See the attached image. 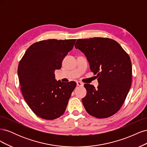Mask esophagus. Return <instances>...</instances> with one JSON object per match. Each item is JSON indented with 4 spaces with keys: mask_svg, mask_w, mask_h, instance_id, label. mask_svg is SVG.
<instances>
[{
    "mask_svg": "<svg viewBox=\"0 0 147 147\" xmlns=\"http://www.w3.org/2000/svg\"><path fill=\"white\" fill-rule=\"evenodd\" d=\"M77 86H83V83L81 82H77Z\"/></svg>",
    "mask_w": 147,
    "mask_h": 147,
    "instance_id": "34e87169",
    "label": "esophagus"
}]
</instances>
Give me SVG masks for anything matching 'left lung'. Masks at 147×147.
Listing matches in <instances>:
<instances>
[{"instance_id":"left-lung-1","label":"left lung","mask_w":147,"mask_h":147,"mask_svg":"<svg viewBox=\"0 0 147 147\" xmlns=\"http://www.w3.org/2000/svg\"><path fill=\"white\" fill-rule=\"evenodd\" d=\"M75 47L86 56L90 69L96 75V89L84 84L86 95L82 102L86 112L97 118H106L121 107L132 83L129 56L113 39L103 37L78 39Z\"/></svg>"}]
</instances>
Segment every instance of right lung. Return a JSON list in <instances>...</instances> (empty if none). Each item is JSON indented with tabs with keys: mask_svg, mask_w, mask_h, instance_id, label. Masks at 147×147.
<instances>
[{
	"mask_svg": "<svg viewBox=\"0 0 147 147\" xmlns=\"http://www.w3.org/2000/svg\"><path fill=\"white\" fill-rule=\"evenodd\" d=\"M76 39H48L31 45L20 60L18 67L21 90L32 112L43 119L60 117L66 109L75 82L55 80V71L72 50Z\"/></svg>",
	"mask_w": 147,
	"mask_h": 147,
	"instance_id": "add662e5",
	"label": "right lung"
}]
</instances>
